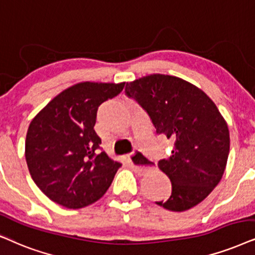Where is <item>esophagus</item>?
Returning <instances> with one entry per match:
<instances>
[{
	"mask_svg": "<svg viewBox=\"0 0 255 255\" xmlns=\"http://www.w3.org/2000/svg\"><path fill=\"white\" fill-rule=\"evenodd\" d=\"M128 160H129L131 167H133V169L137 174H144L151 168L149 161H148L140 151H135V153L128 155Z\"/></svg>",
	"mask_w": 255,
	"mask_h": 255,
	"instance_id": "obj_1",
	"label": "esophagus"
}]
</instances>
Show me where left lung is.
<instances>
[{
	"label": "left lung",
	"instance_id": "obj_1",
	"mask_svg": "<svg viewBox=\"0 0 255 255\" xmlns=\"http://www.w3.org/2000/svg\"><path fill=\"white\" fill-rule=\"evenodd\" d=\"M126 95L147 112L156 134L174 141L170 156L157 163L172 194L156 205L183 212L200 204L220 182L230 154L228 126L217 106L198 87L163 74L127 83Z\"/></svg>",
	"mask_w": 255,
	"mask_h": 255
}]
</instances>
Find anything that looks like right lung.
I'll return each instance as SVG.
<instances>
[{
	"mask_svg": "<svg viewBox=\"0 0 255 255\" xmlns=\"http://www.w3.org/2000/svg\"><path fill=\"white\" fill-rule=\"evenodd\" d=\"M125 83H77L30 122L25 137L28 169L51 201L82 208L102 198L112 185L121 163L101 150L94 126L99 106L120 94Z\"/></svg>",
	"mask_w": 255,
	"mask_h": 255,
	"instance_id": "1",
	"label": "right lung"
}]
</instances>
